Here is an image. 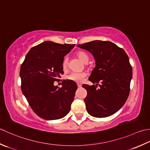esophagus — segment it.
<instances>
[{
    "label": "esophagus",
    "mask_w": 150,
    "mask_h": 150,
    "mask_svg": "<svg viewBox=\"0 0 150 150\" xmlns=\"http://www.w3.org/2000/svg\"><path fill=\"white\" fill-rule=\"evenodd\" d=\"M77 85H78V87L79 88H80V87H81V85L80 83H78V84H77Z\"/></svg>",
    "instance_id": "34e87169"
}]
</instances>
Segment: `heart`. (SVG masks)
<instances>
[{"label": "heart", "instance_id": "1", "mask_svg": "<svg viewBox=\"0 0 150 150\" xmlns=\"http://www.w3.org/2000/svg\"><path fill=\"white\" fill-rule=\"evenodd\" d=\"M76 56H77V57L79 60H81L82 62L84 63H87L88 61V56L87 54L83 51H78L76 52ZM63 69L64 70H66L67 68H68L69 66V59L67 57H65L63 59ZM86 73L83 72H72L71 74L68 76V78L69 80H72L76 82H81L83 80L84 78L86 77Z\"/></svg>", "mask_w": 150, "mask_h": 150}]
</instances>
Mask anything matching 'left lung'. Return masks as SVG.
I'll return each mask as SVG.
<instances>
[{
    "label": "left lung",
    "instance_id": "left-lung-1",
    "mask_svg": "<svg viewBox=\"0 0 150 150\" xmlns=\"http://www.w3.org/2000/svg\"><path fill=\"white\" fill-rule=\"evenodd\" d=\"M78 47L91 52L96 61V67L88 78L96 85H82L87 92L84 101L88 113L97 118L113 115L126 103L129 94L133 73L128 56L110 41L96 40Z\"/></svg>",
    "mask_w": 150,
    "mask_h": 150
}]
</instances>
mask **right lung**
<instances>
[{
  "instance_id": "obj_1",
  "label": "right lung",
  "mask_w": 150,
  "mask_h": 150,
  "mask_svg": "<svg viewBox=\"0 0 150 150\" xmlns=\"http://www.w3.org/2000/svg\"><path fill=\"white\" fill-rule=\"evenodd\" d=\"M75 45H62L47 41L32 48L20 70L21 90L35 113L45 120L62 118L69 113L77 85L63 80L55 86L63 74V62Z\"/></svg>"
}]
</instances>
